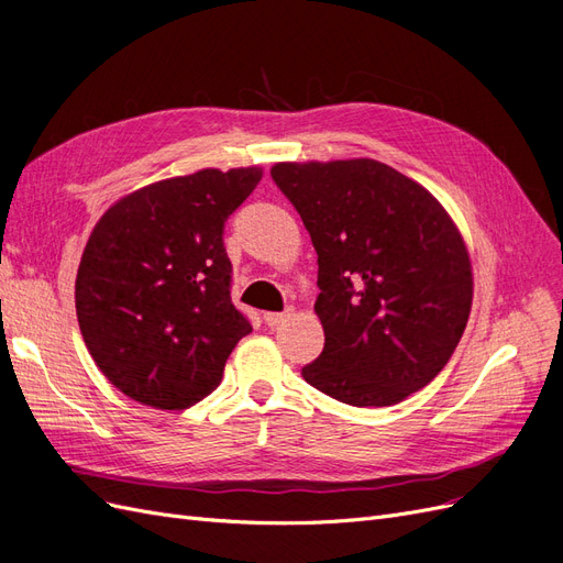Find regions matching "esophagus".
<instances>
[{
    "label": "esophagus",
    "instance_id": "1",
    "mask_svg": "<svg viewBox=\"0 0 563 563\" xmlns=\"http://www.w3.org/2000/svg\"><path fill=\"white\" fill-rule=\"evenodd\" d=\"M286 317H288V312H265V314H263V319H265V323H267L269 329L279 327V323H282Z\"/></svg>",
    "mask_w": 563,
    "mask_h": 563
}]
</instances>
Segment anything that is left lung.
<instances>
[{"label":"left lung","instance_id":"1","mask_svg":"<svg viewBox=\"0 0 563 563\" xmlns=\"http://www.w3.org/2000/svg\"><path fill=\"white\" fill-rule=\"evenodd\" d=\"M317 251L323 350L302 378L350 406H391L451 360L472 308V265L444 207L376 159L275 164Z\"/></svg>","mask_w":563,"mask_h":563}]
</instances>
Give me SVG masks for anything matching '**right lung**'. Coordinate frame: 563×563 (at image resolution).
<instances>
[{"mask_svg": "<svg viewBox=\"0 0 563 563\" xmlns=\"http://www.w3.org/2000/svg\"><path fill=\"white\" fill-rule=\"evenodd\" d=\"M251 168H203L119 199L77 269V319L93 362L126 397L180 411L218 387L253 331L232 305L225 223L261 183Z\"/></svg>", "mask_w": 563, "mask_h": 563, "instance_id": "obj_1", "label": "right lung"}]
</instances>
